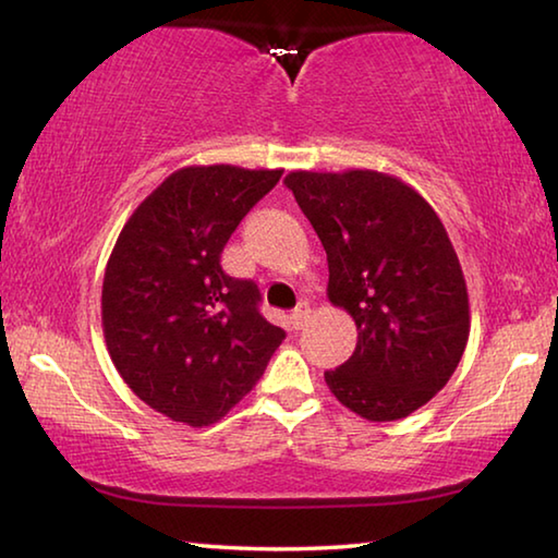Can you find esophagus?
I'll return each instance as SVG.
<instances>
[{
    "mask_svg": "<svg viewBox=\"0 0 558 558\" xmlns=\"http://www.w3.org/2000/svg\"><path fill=\"white\" fill-rule=\"evenodd\" d=\"M307 317H310V302L302 300V302H298V307L290 313V323H292V327L300 329L307 323Z\"/></svg>",
    "mask_w": 558,
    "mask_h": 558,
    "instance_id": "obj_1",
    "label": "esophagus"
}]
</instances>
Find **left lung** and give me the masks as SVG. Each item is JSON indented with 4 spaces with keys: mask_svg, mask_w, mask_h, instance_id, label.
I'll return each mask as SVG.
<instances>
[{
    "mask_svg": "<svg viewBox=\"0 0 558 558\" xmlns=\"http://www.w3.org/2000/svg\"><path fill=\"white\" fill-rule=\"evenodd\" d=\"M325 245L327 298L356 325L354 354L325 381L366 421H399L458 369L470 302L458 253L433 206L374 169L282 179Z\"/></svg>",
    "mask_w": 558,
    "mask_h": 558,
    "instance_id": "1",
    "label": "left lung"
}]
</instances>
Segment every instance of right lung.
Wrapping results in <instances>:
<instances>
[{
  "label": "right lung",
  "instance_id": "obj_1",
  "mask_svg": "<svg viewBox=\"0 0 558 558\" xmlns=\"http://www.w3.org/2000/svg\"><path fill=\"white\" fill-rule=\"evenodd\" d=\"M282 169L182 167L137 206L102 278L112 364L149 409L192 428L221 421L266 372L286 332L221 251Z\"/></svg>",
  "mask_w": 558,
  "mask_h": 558
}]
</instances>
